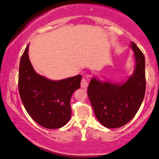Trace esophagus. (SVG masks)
Segmentation results:
<instances>
[{"instance_id": "esophagus-1", "label": "esophagus", "mask_w": 159, "mask_h": 159, "mask_svg": "<svg viewBox=\"0 0 159 159\" xmlns=\"http://www.w3.org/2000/svg\"><path fill=\"white\" fill-rule=\"evenodd\" d=\"M88 84H89V83H88V80L87 79V78H82L81 82V87L84 88V89H86V88H87Z\"/></svg>"}]
</instances>
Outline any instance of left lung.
Here are the masks:
<instances>
[{
    "label": "left lung",
    "instance_id": "8db88e82",
    "mask_svg": "<svg viewBox=\"0 0 159 159\" xmlns=\"http://www.w3.org/2000/svg\"><path fill=\"white\" fill-rule=\"evenodd\" d=\"M130 47L134 52L135 69L124 82L112 83L92 78L87 94L98 121L107 128L125 125L137 113L144 100L146 89L144 55L134 42Z\"/></svg>",
    "mask_w": 159,
    "mask_h": 159
}]
</instances>
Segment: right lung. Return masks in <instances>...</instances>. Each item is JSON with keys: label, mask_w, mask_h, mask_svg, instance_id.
Here are the masks:
<instances>
[{"label": "right lung", "mask_w": 159, "mask_h": 159, "mask_svg": "<svg viewBox=\"0 0 159 159\" xmlns=\"http://www.w3.org/2000/svg\"><path fill=\"white\" fill-rule=\"evenodd\" d=\"M29 46L19 66L18 89L25 109L32 119L47 129L66 125L71 118L70 99L81 87V75L53 81L38 74L29 58Z\"/></svg>", "instance_id": "obj_1"}]
</instances>
